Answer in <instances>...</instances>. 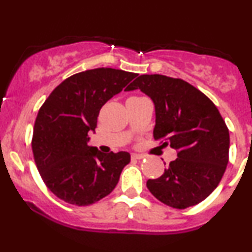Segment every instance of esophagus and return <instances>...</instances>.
Masks as SVG:
<instances>
[{
  "label": "esophagus",
  "mask_w": 252,
  "mask_h": 252,
  "mask_svg": "<svg viewBox=\"0 0 252 252\" xmlns=\"http://www.w3.org/2000/svg\"><path fill=\"white\" fill-rule=\"evenodd\" d=\"M146 158V155H143V154H132L131 155L132 160H141V158Z\"/></svg>",
  "instance_id": "esophagus-1"
}]
</instances>
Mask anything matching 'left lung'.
Masks as SVG:
<instances>
[{"label": "left lung", "mask_w": 252, "mask_h": 252, "mask_svg": "<svg viewBox=\"0 0 252 252\" xmlns=\"http://www.w3.org/2000/svg\"><path fill=\"white\" fill-rule=\"evenodd\" d=\"M140 89L155 104L154 138L178 152L176 160L147 187L174 209L194 206L220 182L228 162L230 135L220 112L189 83L162 74H142L126 88Z\"/></svg>", "instance_id": "1"}]
</instances>
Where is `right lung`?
Wrapping results in <instances>:
<instances>
[{
    "label": "right lung",
    "mask_w": 252,
    "mask_h": 252,
    "mask_svg": "<svg viewBox=\"0 0 252 252\" xmlns=\"http://www.w3.org/2000/svg\"><path fill=\"white\" fill-rule=\"evenodd\" d=\"M132 72L99 67L68 77L40 108L32 149L43 182L68 204L88 206L114 190L130 154L90 147L100 109L134 78Z\"/></svg>",
    "instance_id": "1"
}]
</instances>
